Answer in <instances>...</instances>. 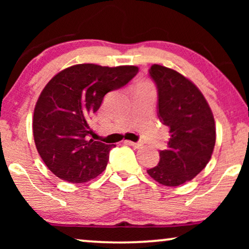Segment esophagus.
<instances>
[{"instance_id":"esophagus-1","label":"esophagus","mask_w":249,"mask_h":249,"mask_svg":"<svg viewBox=\"0 0 249 249\" xmlns=\"http://www.w3.org/2000/svg\"><path fill=\"white\" fill-rule=\"evenodd\" d=\"M125 142H127L128 145L132 146V147L135 148H141L142 146V142H130V141H125Z\"/></svg>"}]
</instances>
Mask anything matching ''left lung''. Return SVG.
Masks as SVG:
<instances>
[{
	"instance_id": "1",
	"label": "left lung",
	"mask_w": 249,
	"mask_h": 249,
	"mask_svg": "<svg viewBox=\"0 0 249 249\" xmlns=\"http://www.w3.org/2000/svg\"><path fill=\"white\" fill-rule=\"evenodd\" d=\"M149 76L158 88V114L170 128L168 148L147 173L163 186L176 187L205 168L215 145V122L200 90L181 73L154 64Z\"/></svg>"
}]
</instances>
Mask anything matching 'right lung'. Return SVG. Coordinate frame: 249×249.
I'll use <instances>...</instances> for the list:
<instances>
[{
  "label": "right lung",
  "mask_w": 249,
  "mask_h": 249,
  "mask_svg": "<svg viewBox=\"0 0 249 249\" xmlns=\"http://www.w3.org/2000/svg\"><path fill=\"white\" fill-rule=\"evenodd\" d=\"M135 66L76 64L60 71L40 93L33 119L37 151L50 171L64 181L83 183L107 168L114 145L89 139L88 121L108 91L127 85Z\"/></svg>",
  "instance_id": "1"
}]
</instances>
